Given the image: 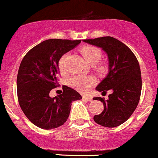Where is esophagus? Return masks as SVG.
Segmentation results:
<instances>
[{
    "label": "esophagus",
    "instance_id": "34e87169",
    "mask_svg": "<svg viewBox=\"0 0 158 158\" xmlns=\"http://www.w3.org/2000/svg\"><path fill=\"white\" fill-rule=\"evenodd\" d=\"M83 99L88 101V102H92L93 101V97H90V96H83L82 97Z\"/></svg>",
    "mask_w": 158,
    "mask_h": 158
}]
</instances>
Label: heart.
Instances as JSON below:
<instances>
[{
  "mask_svg": "<svg viewBox=\"0 0 158 158\" xmlns=\"http://www.w3.org/2000/svg\"><path fill=\"white\" fill-rule=\"evenodd\" d=\"M80 52L84 58L85 61L90 65H95L100 60L101 51L99 49L94 46H84L81 48ZM64 59L65 56L59 59V68L61 71L64 70ZM95 70L99 73L102 74L106 72V67L102 63L98 64L95 67ZM70 85L74 88L81 92H85L89 90L90 87L94 85L95 80L92 77H83V76H75L70 79L69 81Z\"/></svg>",
  "mask_w": 158,
  "mask_h": 158,
  "instance_id": "b5f03b06",
  "label": "heart"
}]
</instances>
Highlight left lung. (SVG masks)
<instances>
[{"label": "left lung", "mask_w": 158, "mask_h": 158, "mask_svg": "<svg viewBox=\"0 0 158 158\" xmlns=\"http://www.w3.org/2000/svg\"><path fill=\"white\" fill-rule=\"evenodd\" d=\"M83 41L102 49L108 59V74L96 90L102 93L110 90L112 93L106 100L102 97L94 98L104 106L102 113L94 116V121L108 128L118 126L131 117L138 105L142 89L138 61L126 44L110 36Z\"/></svg>", "instance_id": "obj_1"}]
</instances>
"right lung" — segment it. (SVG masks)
Segmentation results:
<instances>
[{
  "label": "right lung",
  "mask_w": 158,
  "mask_h": 158,
  "mask_svg": "<svg viewBox=\"0 0 158 158\" xmlns=\"http://www.w3.org/2000/svg\"><path fill=\"white\" fill-rule=\"evenodd\" d=\"M80 43L81 40H46L21 61L17 77L19 102L29 120L39 128L49 130L62 126L69 117L71 102L81 99L77 90L65 85L62 94L50 97L60 76L59 59Z\"/></svg>",
  "instance_id": "right-lung-1"
}]
</instances>
